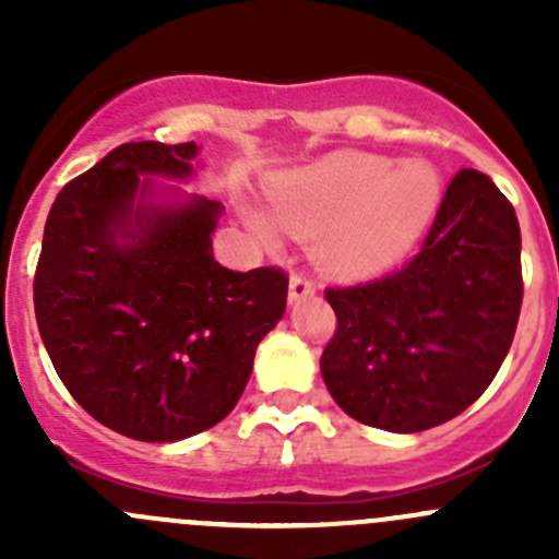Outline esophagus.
Returning a JSON list of instances; mask_svg holds the SVG:
<instances>
[{"label":"esophagus","mask_w":559,"mask_h":559,"mask_svg":"<svg viewBox=\"0 0 559 559\" xmlns=\"http://www.w3.org/2000/svg\"><path fill=\"white\" fill-rule=\"evenodd\" d=\"M316 295V284L308 278L306 273H292L289 278V302L308 300V297Z\"/></svg>","instance_id":"34e87169"}]
</instances>
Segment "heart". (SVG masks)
Returning <instances> with one entry per match:
<instances>
[{
  "label": "heart",
  "mask_w": 559,
  "mask_h": 559,
  "mask_svg": "<svg viewBox=\"0 0 559 559\" xmlns=\"http://www.w3.org/2000/svg\"><path fill=\"white\" fill-rule=\"evenodd\" d=\"M441 175L427 162L394 165L376 154H332L267 186V207L281 229L319 238V257L341 275H376L392 267L436 218ZM264 246L278 229L248 216Z\"/></svg>",
  "instance_id": "obj_1"
}]
</instances>
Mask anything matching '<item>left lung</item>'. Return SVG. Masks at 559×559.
<instances>
[{"label": "left lung", "instance_id": "left-lung-1", "mask_svg": "<svg viewBox=\"0 0 559 559\" xmlns=\"http://www.w3.org/2000/svg\"><path fill=\"white\" fill-rule=\"evenodd\" d=\"M520 253L514 205L484 173H456L405 267L326 289L337 330L321 376L332 400L389 432L430 430L476 403L514 341Z\"/></svg>", "mask_w": 559, "mask_h": 559}]
</instances>
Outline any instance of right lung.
I'll list each match as a JSON object with an SVG mask.
<instances>
[{
  "mask_svg": "<svg viewBox=\"0 0 559 559\" xmlns=\"http://www.w3.org/2000/svg\"><path fill=\"white\" fill-rule=\"evenodd\" d=\"M197 154V143L118 145L59 191L45 222L39 337L78 405L134 441L218 425L286 311L284 270L213 259L224 205L148 178L189 180Z\"/></svg>",
  "mask_w": 559,
  "mask_h": 559,
  "instance_id": "obj_1",
  "label": "right lung"
}]
</instances>
